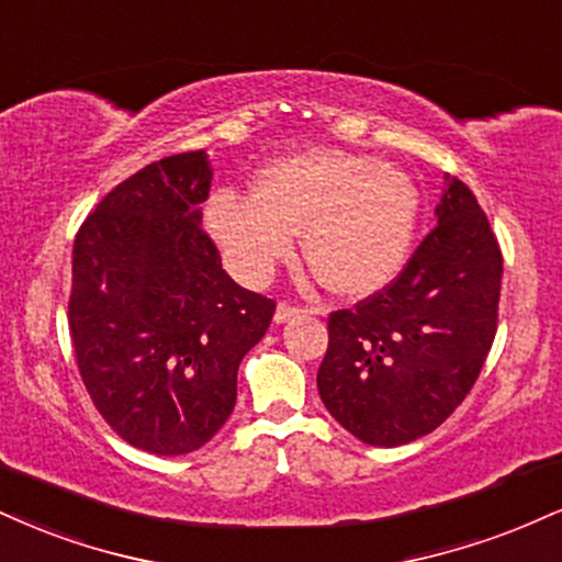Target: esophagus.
Here are the masks:
<instances>
[{"instance_id": "obj_1", "label": "esophagus", "mask_w": 562, "mask_h": 562, "mask_svg": "<svg viewBox=\"0 0 562 562\" xmlns=\"http://www.w3.org/2000/svg\"><path fill=\"white\" fill-rule=\"evenodd\" d=\"M301 311H303L301 306H293V303H285V301H282L280 306H277V311H274V322H277V324H282V322L293 319V316H299Z\"/></svg>"}]
</instances>
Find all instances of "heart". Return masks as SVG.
<instances>
[{"label":"heart","instance_id":"obj_1","mask_svg":"<svg viewBox=\"0 0 562 562\" xmlns=\"http://www.w3.org/2000/svg\"><path fill=\"white\" fill-rule=\"evenodd\" d=\"M418 220V188L397 167L342 148H308L263 167L251 195L222 193L206 209L233 272L263 282L293 251L335 295L363 299L397 277Z\"/></svg>","mask_w":562,"mask_h":562}]
</instances>
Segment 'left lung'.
<instances>
[{"instance_id": "left-lung-1", "label": "left lung", "mask_w": 562, "mask_h": 562, "mask_svg": "<svg viewBox=\"0 0 562 562\" xmlns=\"http://www.w3.org/2000/svg\"><path fill=\"white\" fill-rule=\"evenodd\" d=\"M435 214L403 272L327 322L322 403L376 448L435 431L474 387L497 333L503 254L490 220L450 175Z\"/></svg>"}]
</instances>
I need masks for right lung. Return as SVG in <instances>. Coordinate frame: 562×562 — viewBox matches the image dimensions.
<instances>
[{"label": "right lung", "mask_w": 562, "mask_h": 562, "mask_svg": "<svg viewBox=\"0 0 562 562\" xmlns=\"http://www.w3.org/2000/svg\"><path fill=\"white\" fill-rule=\"evenodd\" d=\"M209 188L204 151L151 161L99 201L72 246L78 371L104 422L154 456L193 452L222 429L243 356L274 316L272 299L222 269L201 227Z\"/></svg>", "instance_id": "1"}]
</instances>
